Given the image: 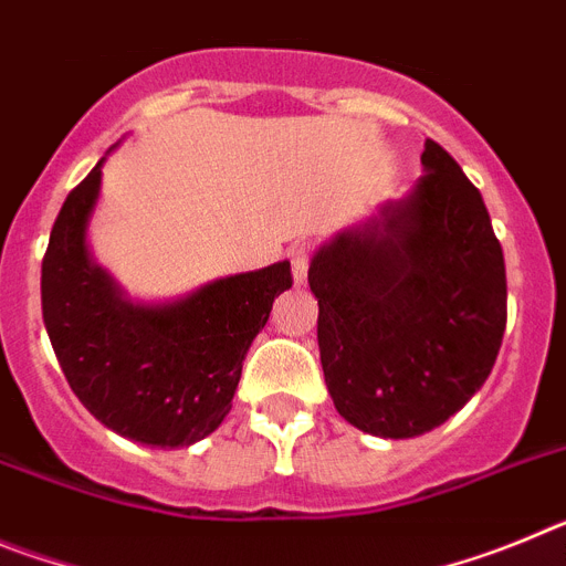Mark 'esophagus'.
<instances>
[{"mask_svg":"<svg viewBox=\"0 0 566 566\" xmlns=\"http://www.w3.org/2000/svg\"><path fill=\"white\" fill-rule=\"evenodd\" d=\"M289 260H292L294 286H303V283H306V274H308V252H306V247H294L292 252H289Z\"/></svg>","mask_w":566,"mask_h":566,"instance_id":"1","label":"esophagus"}]
</instances>
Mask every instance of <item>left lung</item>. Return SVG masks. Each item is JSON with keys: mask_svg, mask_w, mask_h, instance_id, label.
<instances>
[{"mask_svg": "<svg viewBox=\"0 0 566 566\" xmlns=\"http://www.w3.org/2000/svg\"><path fill=\"white\" fill-rule=\"evenodd\" d=\"M308 286L328 394L363 433L422 437L493 371L507 323L504 254L482 192L431 138L411 192L314 249Z\"/></svg>", "mask_w": 566, "mask_h": 566, "instance_id": "8db88e82", "label": "left lung"}]
</instances>
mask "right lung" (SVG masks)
Masks as SVG:
<instances>
[{
  "instance_id": "1",
  "label": "right lung",
  "mask_w": 566,
  "mask_h": 566,
  "mask_svg": "<svg viewBox=\"0 0 566 566\" xmlns=\"http://www.w3.org/2000/svg\"><path fill=\"white\" fill-rule=\"evenodd\" d=\"M107 155L67 195L50 232L44 328L70 388L98 422L149 448H189L232 408L243 359L274 297L292 289V269L277 260L184 297H129L90 252Z\"/></svg>"
}]
</instances>
